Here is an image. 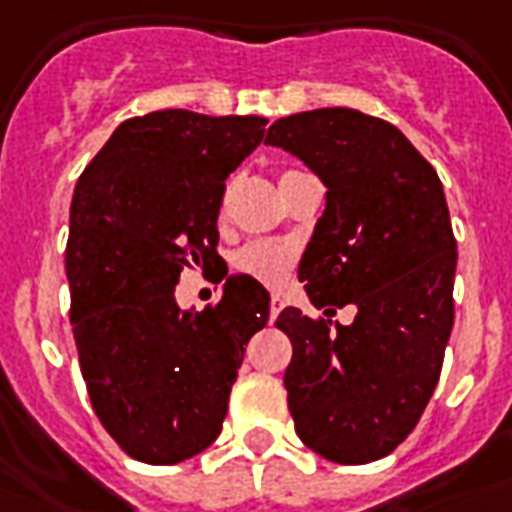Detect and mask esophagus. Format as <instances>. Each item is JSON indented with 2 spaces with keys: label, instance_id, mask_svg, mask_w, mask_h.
I'll list each match as a JSON object with an SVG mask.
<instances>
[{
  "label": "esophagus",
  "instance_id": "1",
  "mask_svg": "<svg viewBox=\"0 0 512 512\" xmlns=\"http://www.w3.org/2000/svg\"><path fill=\"white\" fill-rule=\"evenodd\" d=\"M282 308H284V300L279 298V295H273L271 298V322L279 317V314H282Z\"/></svg>",
  "mask_w": 512,
  "mask_h": 512
}]
</instances>
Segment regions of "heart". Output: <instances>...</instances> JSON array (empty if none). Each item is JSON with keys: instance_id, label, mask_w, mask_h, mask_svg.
Wrapping results in <instances>:
<instances>
[{"instance_id": "obj_1", "label": "heart", "mask_w": 512, "mask_h": 512, "mask_svg": "<svg viewBox=\"0 0 512 512\" xmlns=\"http://www.w3.org/2000/svg\"><path fill=\"white\" fill-rule=\"evenodd\" d=\"M298 263V252L284 241H249L247 247H241L233 255V268L239 273H247L255 282L268 284V287H279L287 282V276Z\"/></svg>"}]
</instances>
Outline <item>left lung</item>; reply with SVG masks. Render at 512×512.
<instances>
[{
    "instance_id": "1",
    "label": "left lung",
    "mask_w": 512,
    "mask_h": 512,
    "mask_svg": "<svg viewBox=\"0 0 512 512\" xmlns=\"http://www.w3.org/2000/svg\"><path fill=\"white\" fill-rule=\"evenodd\" d=\"M265 144L327 185L300 260L311 303L357 306L351 325L284 308V373L300 440L338 464L392 454L419 424L454 327L456 239L438 174L381 117L311 109L276 120Z\"/></svg>"
}]
</instances>
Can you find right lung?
Listing matches in <instances>:
<instances>
[{"label":"right lung","instance_id":"1","mask_svg":"<svg viewBox=\"0 0 512 512\" xmlns=\"http://www.w3.org/2000/svg\"><path fill=\"white\" fill-rule=\"evenodd\" d=\"M265 123L187 109L131 117L74 187L66 279L80 370L104 429L139 462L177 464L212 446L244 346L271 314L247 273L204 311L174 300L185 265L220 257L225 179Z\"/></svg>","mask_w":512,"mask_h":512}]
</instances>
